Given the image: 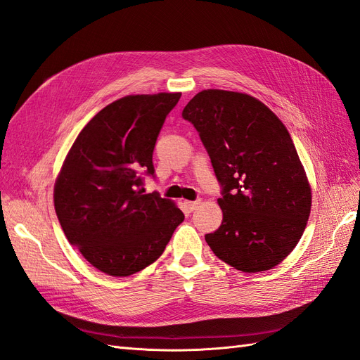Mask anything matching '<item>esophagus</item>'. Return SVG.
<instances>
[{
  "instance_id": "34e87169",
  "label": "esophagus",
  "mask_w": 360,
  "mask_h": 360,
  "mask_svg": "<svg viewBox=\"0 0 360 360\" xmlns=\"http://www.w3.org/2000/svg\"><path fill=\"white\" fill-rule=\"evenodd\" d=\"M201 201H184V209L188 212H193L200 205Z\"/></svg>"
}]
</instances>
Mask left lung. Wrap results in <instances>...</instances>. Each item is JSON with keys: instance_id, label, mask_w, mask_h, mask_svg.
<instances>
[{"instance_id": "8db88e82", "label": "left lung", "mask_w": 360, "mask_h": 360, "mask_svg": "<svg viewBox=\"0 0 360 360\" xmlns=\"http://www.w3.org/2000/svg\"><path fill=\"white\" fill-rule=\"evenodd\" d=\"M183 118L200 132L222 184V224L207 245L245 274L274 269L299 243L312 204L287 127L255 97L216 89L193 96Z\"/></svg>"}]
</instances>
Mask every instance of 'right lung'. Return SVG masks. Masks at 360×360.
I'll use <instances>...</instances> for the list:
<instances>
[{
	"mask_svg": "<svg viewBox=\"0 0 360 360\" xmlns=\"http://www.w3.org/2000/svg\"><path fill=\"white\" fill-rule=\"evenodd\" d=\"M181 93L130 94L97 112L76 136L53 186L68 240L103 274L124 278L153 264L184 214L146 193L153 150Z\"/></svg>",
	"mask_w": 360,
	"mask_h": 360,
	"instance_id": "right-lung-1",
	"label": "right lung"
}]
</instances>
